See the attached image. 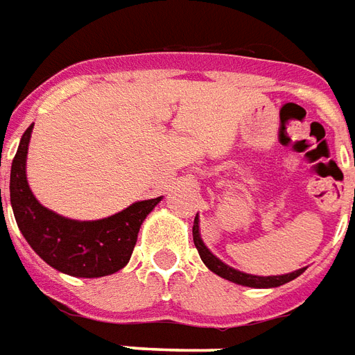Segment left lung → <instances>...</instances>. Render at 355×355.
I'll list each match as a JSON object with an SVG mask.
<instances>
[{
	"instance_id": "8db88e82",
	"label": "left lung",
	"mask_w": 355,
	"mask_h": 355,
	"mask_svg": "<svg viewBox=\"0 0 355 355\" xmlns=\"http://www.w3.org/2000/svg\"><path fill=\"white\" fill-rule=\"evenodd\" d=\"M193 240H195L196 250H198V255L200 259L204 261V265L208 266L211 272H216L217 276H221L225 280L234 282V284H240V286L248 287H278L284 286L287 282L295 280L297 276H301L306 268H299L295 272L282 274V276H252V274L240 272V270H234L229 265H225L221 261L217 259L214 253L209 252L208 248L204 245L202 238L198 234V217H195V225H193Z\"/></svg>"
}]
</instances>
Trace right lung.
Returning a JSON list of instances; mask_svg holds the SVG:
<instances>
[{
	"instance_id": "right-lung-1",
	"label": "right lung",
	"mask_w": 355,
	"mask_h": 355,
	"mask_svg": "<svg viewBox=\"0 0 355 355\" xmlns=\"http://www.w3.org/2000/svg\"><path fill=\"white\" fill-rule=\"evenodd\" d=\"M32 128L30 124L20 139L9 185L15 219L26 242L45 263L69 276L100 278L121 270L130 261L139 227L160 202V196L132 204L98 221H73L54 214L35 200L26 181V153Z\"/></svg>"
}]
</instances>
